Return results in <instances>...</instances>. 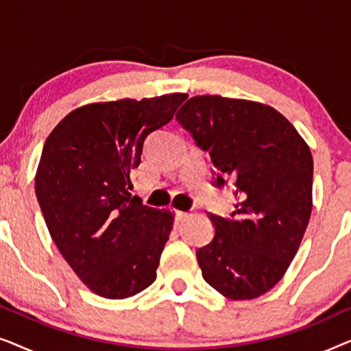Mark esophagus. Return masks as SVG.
Returning <instances> with one entry per match:
<instances>
[{"instance_id":"obj_1","label":"esophagus","mask_w":351,"mask_h":351,"mask_svg":"<svg viewBox=\"0 0 351 351\" xmlns=\"http://www.w3.org/2000/svg\"><path fill=\"white\" fill-rule=\"evenodd\" d=\"M174 215H176V220H177V222H182V220H184L189 214L184 213V210H174Z\"/></svg>"}]
</instances>
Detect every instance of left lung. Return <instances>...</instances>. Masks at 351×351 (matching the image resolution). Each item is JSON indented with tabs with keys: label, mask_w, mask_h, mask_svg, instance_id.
Listing matches in <instances>:
<instances>
[{
	"label": "left lung",
	"mask_w": 351,
	"mask_h": 351,
	"mask_svg": "<svg viewBox=\"0 0 351 351\" xmlns=\"http://www.w3.org/2000/svg\"><path fill=\"white\" fill-rule=\"evenodd\" d=\"M208 152L215 186L234 185L232 219L209 214L213 241L196 251L204 281L232 300L265 294L285 276L308 225L313 158L270 105L196 95L176 114Z\"/></svg>",
	"instance_id": "8db88e82"
}]
</instances>
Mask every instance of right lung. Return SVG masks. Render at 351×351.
Listing matches in <instances>:
<instances>
[{"label":"right lung","instance_id":"obj_1","mask_svg":"<svg viewBox=\"0 0 351 351\" xmlns=\"http://www.w3.org/2000/svg\"><path fill=\"white\" fill-rule=\"evenodd\" d=\"M186 94L121 99L73 110L43 147L35 191L66 263L94 294L126 299L156 280L174 222L132 196L143 142L174 118Z\"/></svg>","mask_w":351,"mask_h":351}]
</instances>
